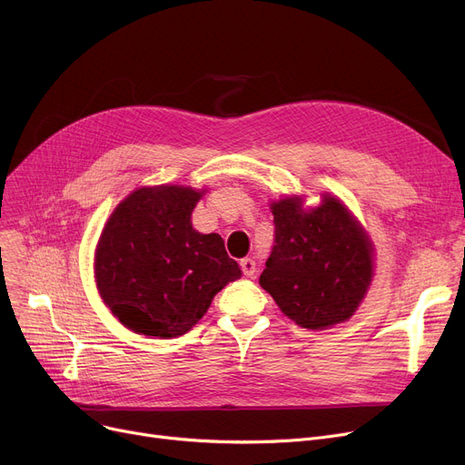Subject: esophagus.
Wrapping results in <instances>:
<instances>
[{"mask_svg": "<svg viewBox=\"0 0 465 465\" xmlns=\"http://www.w3.org/2000/svg\"><path fill=\"white\" fill-rule=\"evenodd\" d=\"M241 272L245 277H254L256 273V262L252 258H242L241 260Z\"/></svg>", "mask_w": 465, "mask_h": 465, "instance_id": "34e87169", "label": "esophagus"}]
</instances>
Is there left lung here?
Instances as JSON below:
<instances>
[{"instance_id":"left-lung-1","label":"left lung","mask_w":465,"mask_h":465,"mask_svg":"<svg viewBox=\"0 0 465 465\" xmlns=\"http://www.w3.org/2000/svg\"><path fill=\"white\" fill-rule=\"evenodd\" d=\"M275 245L260 286L302 328L324 330L354 314L373 275V249L331 195L303 211L298 198L272 205Z\"/></svg>"}]
</instances>
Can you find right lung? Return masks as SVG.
<instances>
[{
	"label": "right lung",
	"instance_id": "right-lung-1",
	"mask_svg": "<svg viewBox=\"0 0 465 465\" xmlns=\"http://www.w3.org/2000/svg\"><path fill=\"white\" fill-rule=\"evenodd\" d=\"M200 198L186 186L139 188L107 220L95 281L113 314L135 333H186L218 292L241 277L223 237L192 228Z\"/></svg>",
	"mask_w": 465,
	"mask_h": 465
}]
</instances>
